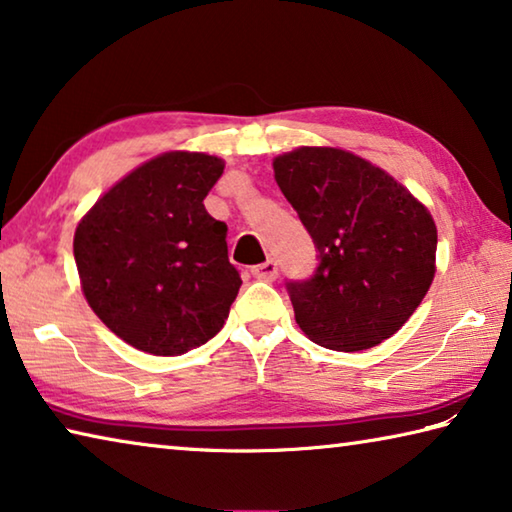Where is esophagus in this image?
Wrapping results in <instances>:
<instances>
[{"label": "esophagus", "mask_w": 512, "mask_h": 512, "mask_svg": "<svg viewBox=\"0 0 512 512\" xmlns=\"http://www.w3.org/2000/svg\"><path fill=\"white\" fill-rule=\"evenodd\" d=\"M253 275L257 277V280L273 282L277 277V264L273 262V259H268V262H264V264H257V266H253Z\"/></svg>", "instance_id": "obj_1"}]
</instances>
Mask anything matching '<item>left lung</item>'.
<instances>
[{
    "mask_svg": "<svg viewBox=\"0 0 512 512\" xmlns=\"http://www.w3.org/2000/svg\"><path fill=\"white\" fill-rule=\"evenodd\" d=\"M275 180L316 246L307 280H289L296 323L329 350L391 339L427 296L436 273V223L409 189L341 149L284 153Z\"/></svg>",
    "mask_w": 512,
    "mask_h": 512,
    "instance_id": "8db88e82",
    "label": "left lung"
}]
</instances>
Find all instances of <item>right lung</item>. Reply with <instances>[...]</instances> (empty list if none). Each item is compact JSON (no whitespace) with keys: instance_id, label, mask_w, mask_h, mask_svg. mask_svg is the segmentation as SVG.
<instances>
[{"instance_id":"add662e5","label":"right lung","mask_w":512,"mask_h":512,"mask_svg":"<svg viewBox=\"0 0 512 512\" xmlns=\"http://www.w3.org/2000/svg\"><path fill=\"white\" fill-rule=\"evenodd\" d=\"M223 167L214 155L164 153L119 180L76 228L85 298L137 350L178 357L230 314L241 277L228 259V225L203 205Z\"/></svg>"}]
</instances>
